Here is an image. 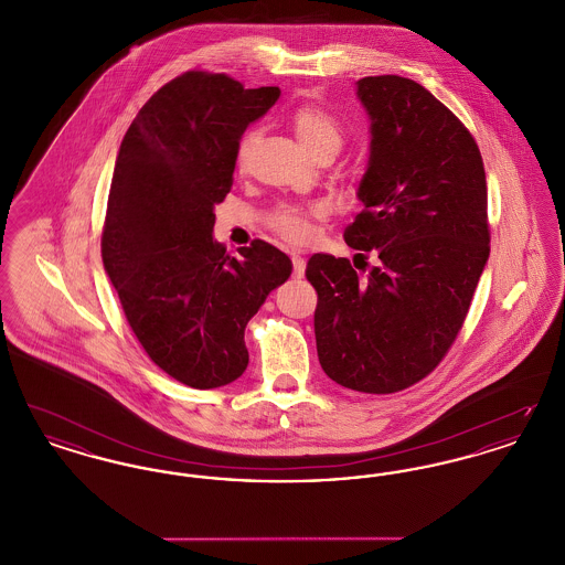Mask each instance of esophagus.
<instances>
[{
  "label": "esophagus",
  "instance_id": "obj_1",
  "mask_svg": "<svg viewBox=\"0 0 565 565\" xmlns=\"http://www.w3.org/2000/svg\"><path fill=\"white\" fill-rule=\"evenodd\" d=\"M305 275V258H300V256H292V277L295 279H300Z\"/></svg>",
  "mask_w": 565,
  "mask_h": 565
}]
</instances>
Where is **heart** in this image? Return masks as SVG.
I'll return each mask as SVG.
<instances>
[{
    "label": "heart",
    "instance_id": "obj_1",
    "mask_svg": "<svg viewBox=\"0 0 565 565\" xmlns=\"http://www.w3.org/2000/svg\"><path fill=\"white\" fill-rule=\"evenodd\" d=\"M290 127L295 131L298 143L307 154L316 161L330 157L334 159L343 143H345V129L343 125L328 111L316 104H300L290 114ZM258 139L256 129H247L237 143V164L243 167L254 143ZM322 215L320 207H302V205H279L267 217V226L281 237L284 242L292 245H302L313 237L316 222Z\"/></svg>",
    "mask_w": 565,
    "mask_h": 565
}]
</instances>
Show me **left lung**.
<instances>
[{"mask_svg": "<svg viewBox=\"0 0 565 565\" xmlns=\"http://www.w3.org/2000/svg\"><path fill=\"white\" fill-rule=\"evenodd\" d=\"M371 114L364 210L345 242L379 265L360 275L348 258L313 254L307 279L323 373L364 394L415 385L456 343L489 258L487 182L466 125L422 84L358 81Z\"/></svg>", "mask_w": 565, "mask_h": 565, "instance_id": "1", "label": "left lung"}]
</instances>
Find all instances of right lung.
I'll use <instances>...</instances> for the list:
<instances>
[{"instance_id": "add662e5", "label": "right lung", "mask_w": 565, "mask_h": 565, "mask_svg": "<svg viewBox=\"0 0 565 565\" xmlns=\"http://www.w3.org/2000/svg\"><path fill=\"white\" fill-rule=\"evenodd\" d=\"M277 97V86L190 70L143 104L118 150L104 267L148 358L194 390L243 375L245 326L292 273L270 243L254 239L237 260L212 237L243 131Z\"/></svg>"}]
</instances>
